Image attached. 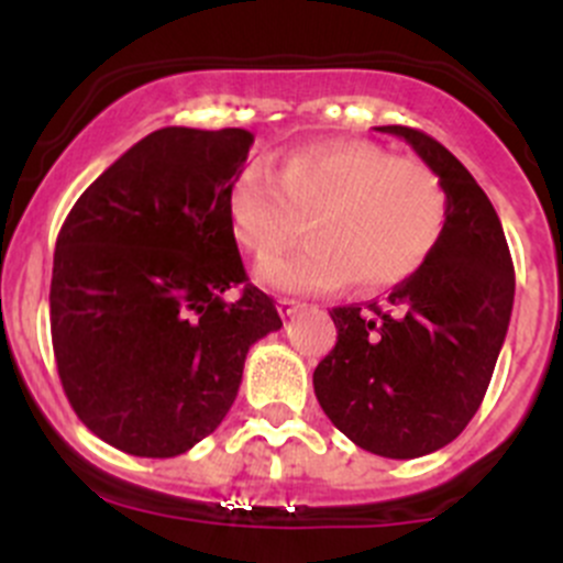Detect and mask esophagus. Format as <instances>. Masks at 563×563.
<instances>
[{"label": "esophagus", "mask_w": 563, "mask_h": 563, "mask_svg": "<svg viewBox=\"0 0 563 563\" xmlns=\"http://www.w3.org/2000/svg\"><path fill=\"white\" fill-rule=\"evenodd\" d=\"M305 305L299 302V299H277V310H280V316L283 318H288V316H294V313H299V310H302Z\"/></svg>", "instance_id": "obj_1"}]
</instances>
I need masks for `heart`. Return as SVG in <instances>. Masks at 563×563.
<instances>
[{"label": "heart", "mask_w": 563, "mask_h": 563, "mask_svg": "<svg viewBox=\"0 0 563 563\" xmlns=\"http://www.w3.org/2000/svg\"><path fill=\"white\" fill-rule=\"evenodd\" d=\"M234 240L272 255L302 231L313 240L261 261L255 277L275 291L316 294L354 283L395 286L433 255L450 218L439 176L376 144L338 141L286 155L275 176L250 163L225 192Z\"/></svg>", "instance_id": "b5f03b06"}]
</instances>
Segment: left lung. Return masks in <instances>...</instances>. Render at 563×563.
<instances>
[{
  "label": "left lung",
  "instance_id": "8db88e82",
  "mask_svg": "<svg viewBox=\"0 0 563 563\" xmlns=\"http://www.w3.org/2000/svg\"><path fill=\"white\" fill-rule=\"evenodd\" d=\"M439 176L450 218L433 255L387 302L332 308L338 343L313 389L340 433L373 455H430L463 433L501 354L515 266L501 220L468 168L422 130L387 124Z\"/></svg>",
  "mask_w": 563,
  "mask_h": 563
}]
</instances>
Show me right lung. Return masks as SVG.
<instances>
[{
    "instance_id": "obj_1",
    "label": "right lung",
    "mask_w": 563,
    "mask_h": 563,
    "mask_svg": "<svg viewBox=\"0 0 563 563\" xmlns=\"http://www.w3.org/2000/svg\"><path fill=\"white\" fill-rule=\"evenodd\" d=\"M242 128H163L130 146L67 214L51 275V338L73 411L135 457L214 433L255 340L283 327L247 283L225 192ZM242 287L241 297L224 294Z\"/></svg>"
}]
</instances>
